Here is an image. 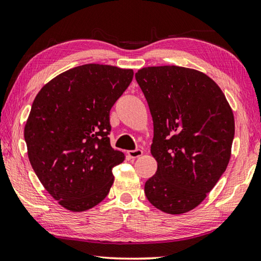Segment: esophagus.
I'll return each mask as SVG.
<instances>
[{
	"label": "esophagus",
	"instance_id": "34e87169",
	"mask_svg": "<svg viewBox=\"0 0 261 261\" xmlns=\"http://www.w3.org/2000/svg\"><path fill=\"white\" fill-rule=\"evenodd\" d=\"M142 154H143V151H142L141 149H135V150H129L128 151V155L133 159L139 158V156H141Z\"/></svg>",
	"mask_w": 261,
	"mask_h": 261
}]
</instances>
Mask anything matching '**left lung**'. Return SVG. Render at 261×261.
<instances>
[{"instance_id":"8db88e82","label":"left lung","mask_w":261,"mask_h":261,"mask_svg":"<svg viewBox=\"0 0 261 261\" xmlns=\"http://www.w3.org/2000/svg\"><path fill=\"white\" fill-rule=\"evenodd\" d=\"M135 78L153 120L151 153L158 162L145 195L167 214L188 213L227 168L235 132L232 109L219 86L198 70L147 67Z\"/></svg>"}]
</instances>
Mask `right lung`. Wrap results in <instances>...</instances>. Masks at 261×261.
I'll return each mask as SVG.
<instances>
[{"label":"right lung","instance_id":"right-lung-1","mask_svg":"<svg viewBox=\"0 0 261 261\" xmlns=\"http://www.w3.org/2000/svg\"><path fill=\"white\" fill-rule=\"evenodd\" d=\"M133 76L132 69L80 66L53 78L33 102L23 133L28 158L68 210L91 209L109 193L112 168L125 160L110 145V110Z\"/></svg>","mask_w":261,"mask_h":261}]
</instances>
